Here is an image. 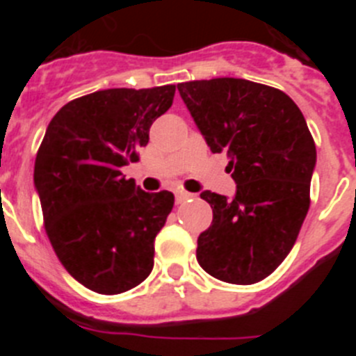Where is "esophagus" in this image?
<instances>
[{
    "label": "esophagus",
    "mask_w": 356,
    "mask_h": 356,
    "mask_svg": "<svg viewBox=\"0 0 356 356\" xmlns=\"http://www.w3.org/2000/svg\"><path fill=\"white\" fill-rule=\"evenodd\" d=\"M188 197H193V194H188V193H176L175 194V200L178 205H180V203H184V201H187Z\"/></svg>",
    "instance_id": "34e87169"
}]
</instances>
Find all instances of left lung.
Returning <instances> with one entry per match:
<instances>
[{
  "label": "left lung",
  "mask_w": 356,
  "mask_h": 356,
  "mask_svg": "<svg viewBox=\"0 0 356 356\" xmlns=\"http://www.w3.org/2000/svg\"><path fill=\"white\" fill-rule=\"evenodd\" d=\"M212 153L226 151L234 200L201 193L213 212L197 237L200 266L226 284L251 285L291 253L310 209L316 144L301 110L284 90L212 78L178 83Z\"/></svg>",
  "instance_id": "obj_1"
}]
</instances>
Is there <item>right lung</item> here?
Returning a JSON list of instances; mask_svg holds the SVG:
<instances>
[{
	"mask_svg": "<svg viewBox=\"0 0 356 356\" xmlns=\"http://www.w3.org/2000/svg\"><path fill=\"white\" fill-rule=\"evenodd\" d=\"M176 85L106 89L76 97L49 122L35 159L44 229L65 271L97 294H121L153 269L155 237L175 196L149 194L121 168L139 162Z\"/></svg>",
	"mask_w": 356,
	"mask_h": 356,
	"instance_id": "add662e5",
	"label": "right lung"
}]
</instances>
